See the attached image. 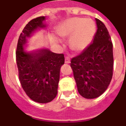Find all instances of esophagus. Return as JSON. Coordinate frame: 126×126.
Listing matches in <instances>:
<instances>
[{
	"label": "esophagus",
	"instance_id": "esophagus-1",
	"mask_svg": "<svg viewBox=\"0 0 126 126\" xmlns=\"http://www.w3.org/2000/svg\"><path fill=\"white\" fill-rule=\"evenodd\" d=\"M71 61H70V59L69 58V57H65V63H67V64H69V63H70Z\"/></svg>",
	"mask_w": 126,
	"mask_h": 126
}]
</instances>
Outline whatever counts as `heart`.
<instances>
[{
    "label": "heart",
    "instance_id": "heart-1",
    "mask_svg": "<svg viewBox=\"0 0 126 126\" xmlns=\"http://www.w3.org/2000/svg\"><path fill=\"white\" fill-rule=\"evenodd\" d=\"M96 26L90 18L73 17L61 24L57 33L63 39H69V47L72 51L81 52L86 49L94 39ZM57 43L60 41L53 37Z\"/></svg>",
    "mask_w": 126,
    "mask_h": 126
}]
</instances>
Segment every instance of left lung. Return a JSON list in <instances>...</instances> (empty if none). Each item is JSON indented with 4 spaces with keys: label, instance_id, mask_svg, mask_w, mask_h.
Listing matches in <instances>:
<instances>
[{
    "label": "left lung",
    "instance_id": "8db88e82",
    "mask_svg": "<svg viewBox=\"0 0 126 126\" xmlns=\"http://www.w3.org/2000/svg\"><path fill=\"white\" fill-rule=\"evenodd\" d=\"M96 33L91 45L71 59V67L78 92L86 99H94L103 94L113 75V44L107 28L95 18Z\"/></svg>",
    "mask_w": 126,
    "mask_h": 126
}]
</instances>
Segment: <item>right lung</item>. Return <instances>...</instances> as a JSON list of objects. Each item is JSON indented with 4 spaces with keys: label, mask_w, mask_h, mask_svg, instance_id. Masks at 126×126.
Instances as JSON below:
<instances>
[{
    "label": "right lung",
    "mask_w": 126,
    "mask_h": 126,
    "mask_svg": "<svg viewBox=\"0 0 126 126\" xmlns=\"http://www.w3.org/2000/svg\"><path fill=\"white\" fill-rule=\"evenodd\" d=\"M45 16L27 24L18 38L16 60L21 86L32 100L40 103L51 101L57 94L60 69L65 63L63 54L48 48L27 50L28 39L40 30H46Z\"/></svg>",
    "instance_id": "1"
}]
</instances>
